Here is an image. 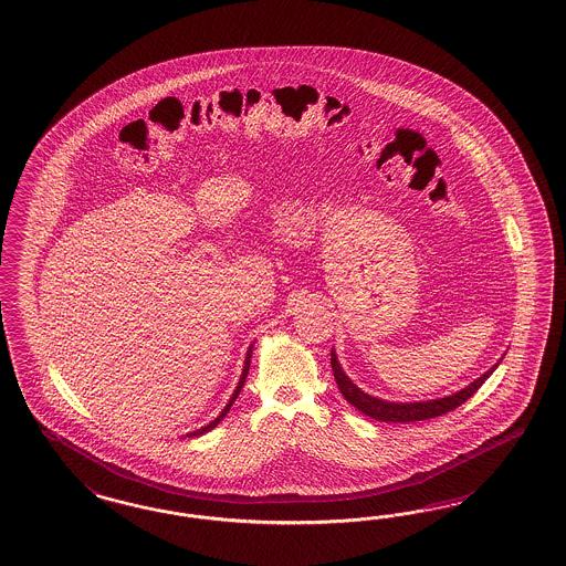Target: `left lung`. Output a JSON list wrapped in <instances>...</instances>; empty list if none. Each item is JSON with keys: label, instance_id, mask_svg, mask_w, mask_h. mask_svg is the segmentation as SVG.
<instances>
[{"label": "left lung", "instance_id": "1", "mask_svg": "<svg viewBox=\"0 0 566 566\" xmlns=\"http://www.w3.org/2000/svg\"><path fill=\"white\" fill-rule=\"evenodd\" d=\"M495 366H492L483 377H479L476 381H473L469 387H464L462 391H458L454 396H448V398H441V400L394 403V401L377 400L373 396H366L365 391H360L356 385L347 379L346 373L342 370V366L337 363L335 352H331V368H333V377H335V384L339 387L342 396L354 408H358L363 415L370 417V419L381 420V422H415V420L441 417V415L454 410L460 403H464L471 396H474L476 389L485 384V379L495 370Z\"/></svg>", "mask_w": 566, "mask_h": 566}]
</instances>
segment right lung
<instances>
[{"mask_svg": "<svg viewBox=\"0 0 566 566\" xmlns=\"http://www.w3.org/2000/svg\"><path fill=\"white\" fill-rule=\"evenodd\" d=\"M250 358H252V349L248 352V358H245V366H243V375H241V379H239L238 389H235V394H233V398L231 401L224 406V410L220 412V417L217 420H212L208 427H201L198 431H193V433H189V438H198L201 433H206V431H210V429H214L217 424H219L220 420L224 419V415L231 410V406H233V401L238 400L239 391H241V387L245 384V377H248V370H250Z\"/></svg>", "mask_w": 566, "mask_h": 566, "instance_id": "add662e5", "label": "right lung"}]
</instances>
